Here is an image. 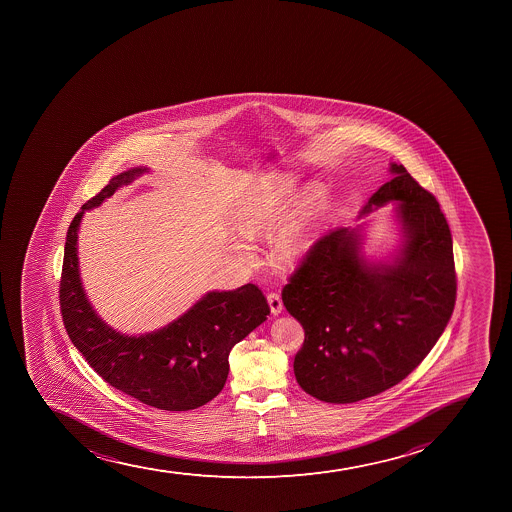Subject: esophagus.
<instances>
[{
  "instance_id": "1",
  "label": "esophagus",
  "mask_w": 512,
  "mask_h": 512,
  "mask_svg": "<svg viewBox=\"0 0 512 512\" xmlns=\"http://www.w3.org/2000/svg\"><path fill=\"white\" fill-rule=\"evenodd\" d=\"M267 302H269L270 312H272V315L282 314V310H284V304H282V299H280L279 294L267 295Z\"/></svg>"
}]
</instances>
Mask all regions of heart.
Instances as JSON below:
<instances>
[{
    "label": "heart",
    "instance_id": "obj_1",
    "mask_svg": "<svg viewBox=\"0 0 512 512\" xmlns=\"http://www.w3.org/2000/svg\"><path fill=\"white\" fill-rule=\"evenodd\" d=\"M295 188L294 175L267 178L245 195L238 210V228L245 237H257L281 227L272 245V257L284 270L297 269L310 252L324 202L322 185L309 183L285 213ZM237 252L252 259V250L247 245H237Z\"/></svg>",
    "mask_w": 512,
    "mask_h": 512
}]
</instances>
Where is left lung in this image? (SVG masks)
Returning <instances> with one entry per match:
<instances>
[{
	"label": "left lung",
	"mask_w": 512,
	"mask_h": 512,
	"mask_svg": "<svg viewBox=\"0 0 512 512\" xmlns=\"http://www.w3.org/2000/svg\"><path fill=\"white\" fill-rule=\"evenodd\" d=\"M359 218L394 203L399 240L389 255L365 252L364 225L337 228L310 248L282 292L305 330L295 379L315 399L352 404L399 384L431 352L456 304L446 217L402 165Z\"/></svg>",
	"instance_id": "8db88e82"
}]
</instances>
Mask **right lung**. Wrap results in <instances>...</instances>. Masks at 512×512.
<instances>
[{
    "mask_svg": "<svg viewBox=\"0 0 512 512\" xmlns=\"http://www.w3.org/2000/svg\"><path fill=\"white\" fill-rule=\"evenodd\" d=\"M148 172V167H135L120 173L76 213L66 233L61 315L71 342L105 382L157 409L192 410L220 394L230 350L264 324L270 309L259 287L247 284L210 290L185 314L147 334H123L97 314L81 282V218Z\"/></svg>",
    "mask_w": 512,
    "mask_h": 512,
    "instance_id": "right-lung-1",
    "label": "right lung"
}]
</instances>
